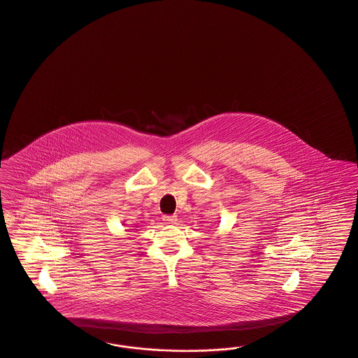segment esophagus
Here are the masks:
<instances>
[{
	"instance_id": "34e87169",
	"label": "esophagus",
	"mask_w": 358,
	"mask_h": 358,
	"mask_svg": "<svg viewBox=\"0 0 358 358\" xmlns=\"http://www.w3.org/2000/svg\"><path fill=\"white\" fill-rule=\"evenodd\" d=\"M162 221L168 223V224H173V223H176V221H177V217L176 215H164Z\"/></svg>"
}]
</instances>
